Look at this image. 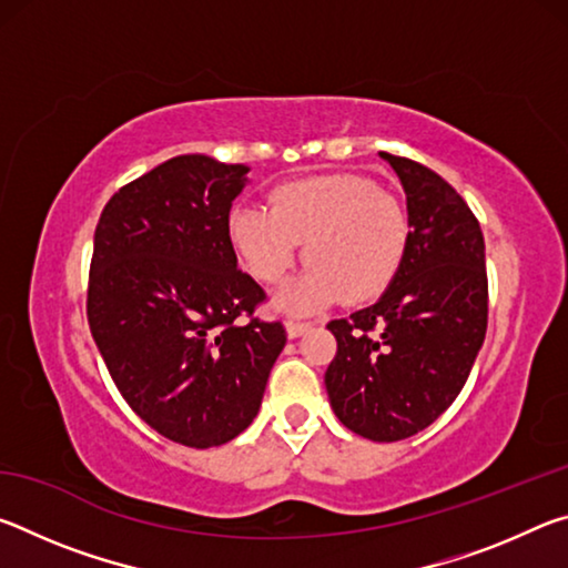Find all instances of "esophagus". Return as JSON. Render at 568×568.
Returning a JSON list of instances; mask_svg holds the SVG:
<instances>
[{
  "label": "esophagus",
  "instance_id": "esophagus-1",
  "mask_svg": "<svg viewBox=\"0 0 568 568\" xmlns=\"http://www.w3.org/2000/svg\"><path fill=\"white\" fill-rule=\"evenodd\" d=\"M311 328V323H301V321H287L285 323V331H287V338H301V335Z\"/></svg>",
  "mask_w": 568,
  "mask_h": 568
}]
</instances>
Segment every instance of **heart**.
Returning a JSON list of instances; mask_svg holds the SVG:
<instances>
[{
  "label": "heart",
  "instance_id": "obj_1",
  "mask_svg": "<svg viewBox=\"0 0 568 568\" xmlns=\"http://www.w3.org/2000/svg\"><path fill=\"white\" fill-rule=\"evenodd\" d=\"M230 243L257 281L277 283L305 243V267L281 291L285 311H315L343 295L363 303L400 271L410 223L396 195L355 175L287 182L271 203L237 205L227 217Z\"/></svg>",
  "mask_w": 568,
  "mask_h": 568
}]
</instances>
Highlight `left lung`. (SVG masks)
I'll return each mask as SVG.
<instances>
[{
	"label": "left lung",
	"instance_id": "left-lung-1",
	"mask_svg": "<svg viewBox=\"0 0 568 568\" xmlns=\"http://www.w3.org/2000/svg\"><path fill=\"white\" fill-rule=\"evenodd\" d=\"M396 172L410 223L400 271L376 303L331 321L338 353L325 371L345 428L393 444L430 426L464 388L486 338V245L464 197L408 158Z\"/></svg>",
	"mask_w": 568,
	"mask_h": 568
}]
</instances>
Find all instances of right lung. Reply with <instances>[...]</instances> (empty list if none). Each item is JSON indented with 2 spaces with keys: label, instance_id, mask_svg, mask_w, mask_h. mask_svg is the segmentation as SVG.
<instances>
[{
  "label": "right lung",
  "instance_id": "1",
  "mask_svg": "<svg viewBox=\"0 0 568 568\" xmlns=\"http://www.w3.org/2000/svg\"><path fill=\"white\" fill-rule=\"evenodd\" d=\"M247 172L172 158L114 192L94 230L92 338L130 408L190 448L243 434L285 348L281 323L243 321L265 301L227 235Z\"/></svg>",
  "mask_w": 568,
  "mask_h": 568
}]
</instances>
